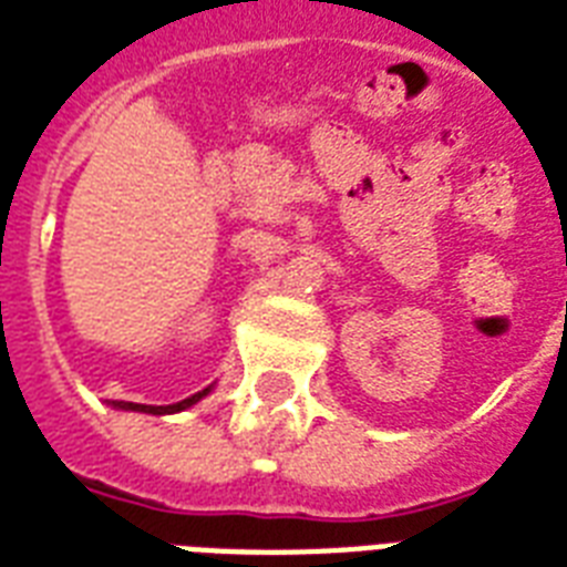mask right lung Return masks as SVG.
<instances>
[{"label":"right lung","instance_id":"obj_1","mask_svg":"<svg viewBox=\"0 0 567 567\" xmlns=\"http://www.w3.org/2000/svg\"><path fill=\"white\" fill-rule=\"evenodd\" d=\"M215 389V385H208V389L197 391V394H190V398L178 400V403H169V406H146V403H125V400H113L110 406L113 410H122V412H146V415H173V412H185L190 406H197L199 400L206 398L208 391Z\"/></svg>","mask_w":567,"mask_h":567}]
</instances>
